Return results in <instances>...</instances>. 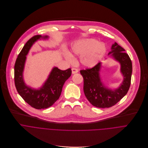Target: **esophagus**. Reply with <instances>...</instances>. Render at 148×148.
<instances>
[{
	"instance_id": "34e87169",
	"label": "esophagus",
	"mask_w": 148,
	"mask_h": 148,
	"mask_svg": "<svg viewBox=\"0 0 148 148\" xmlns=\"http://www.w3.org/2000/svg\"><path fill=\"white\" fill-rule=\"evenodd\" d=\"M78 72H79V70H78L77 68H73L72 69V73H73V74H74V73H77Z\"/></svg>"
}]
</instances>
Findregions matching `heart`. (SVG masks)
Segmentation results:
<instances>
[{
	"instance_id": "b5f03b06",
	"label": "heart",
	"mask_w": 148,
	"mask_h": 148,
	"mask_svg": "<svg viewBox=\"0 0 148 148\" xmlns=\"http://www.w3.org/2000/svg\"><path fill=\"white\" fill-rule=\"evenodd\" d=\"M72 51L74 54L81 56L80 61L83 65L92 68L101 60L106 53V47L104 44L91 38L78 41L72 47ZM66 58L69 61H72L71 56L68 55Z\"/></svg>"
}]
</instances>
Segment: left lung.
Wrapping results in <instances>:
<instances>
[{
    "instance_id": "8db88e82",
    "label": "left lung",
    "mask_w": 148,
    "mask_h": 148,
    "mask_svg": "<svg viewBox=\"0 0 148 148\" xmlns=\"http://www.w3.org/2000/svg\"><path fill=\"white\" fill-rule=\"evenodd\" d=\"M111 49L109 54L112 53V56L120 63L121 71L124 76V80L117 89L112 91L101 82L100 63L92 68L80 71L83 77L84 95L93 106L98 108H109L116 104L127 95L131 85L132 65L129 55L116 42L112 45Z\"/></svg>"
}]
</instances>
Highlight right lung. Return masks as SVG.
Returning a JSON list of instances; mask_svg holds the SVG:
<instances>
[{
    "mask_svg": "<svg viewBox=\"0 0 148 148\" xmlns=\"http://www.w3.org/2000/svg\"><path fill=\"white\" fill-rule=\"evenodd\" d=\"M41 37L40 35H36L28 40L18 55L14 65V79L17 92L27 103L38 110L47 108L59 99L65 82L72 74L71 68L62 71L58 68H53L47 80L40 90H34L25 84L23 72L26 55L34 42ZM43 38H47L48 37Z\"/></svg>",
    "mask_w": 148,
    "mask_h": 148,
    "instance_id": "add662e5",
    "label": "right lung"
}]
</instances>
